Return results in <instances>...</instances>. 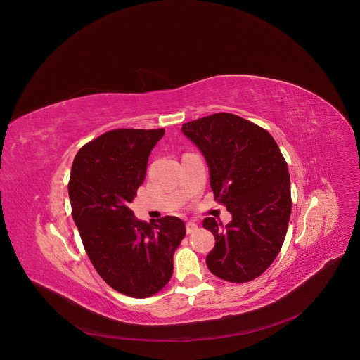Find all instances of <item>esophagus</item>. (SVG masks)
<instances>
[{"mask_svg":"<svg viewBox=\"0 0 360 360\" xmlns=\"http://www.w3.org/2000/svg\"><path fill=\"white\" fill-rule=\"evenodd\" d=\"M198 229H199L198 223H195V221H188V223H186V233H188V234L195 233Z\"/></svg>","mask_w":360,"mask_h":360,"instance_id":"esophagus-1","label":"esophagus"}]
</instances>
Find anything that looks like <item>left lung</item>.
Returning a JSON list of instances; mask_svg holds the SVG:
<instances>
[{"label":"left lung","mask_w":360,"mask_h":360,"mask_svg":"<svg viewBox=\"0 0 360 360\" xmlns=\"http://www.w3.org/2000/svg\"><path fill=\"white\" fill-rule=\"evenodd\" d=\"M206 158L214 200L231 213L224 227L203 219L214 248L207 269L230 283H249L278 256L291 216L287 162L263 127L231 112H214L182 126Z\"/></svg>","instance_id":"left-lung-1"}]
</instances>
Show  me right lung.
Returning <instances> with one entry per match:
<instances>
[{"label":"right lung","instance_id":"1","mask_svg":"<svg viewBox=\"0 0 360 360\" xmlns=\"http://www.w3.org/2000/svg\"><path fill=\"white\" fill-rule=\"evenodd\" d=\"M164 133L117 129L101 134L77 151L68 185L72 216L93 267L111 288L133 298L151 297L167 285L185 237L179 217L147 223L130 209Z\"/></svg>","mask_w":360,"mask_h":360}]
</instances>
